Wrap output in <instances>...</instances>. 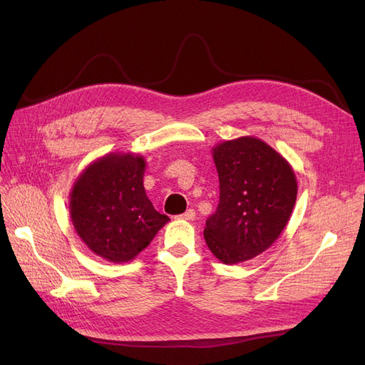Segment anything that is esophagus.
Segmentation results:
<instances>
[{
	"label": "esophagus",
	"mask_w": 365,
	"mask_h": 365,
	"mask_svg": "<svg viewBox=\"0 0 365 365\" xmlns=\"http://www.w3.org/2000/svg\"><path fill=\"white\" fill-rule=\"evenodd\" d=\"M195 216H196L195 210L189 208V210H187L185 213H182V215H180V216H176V219H182V220H193V219H195Z\"/></svg>",
	"instance_id": "esophagus-1"
}]
</instances>
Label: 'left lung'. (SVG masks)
Returning <instances> with one entry per match:
<instances>
[{
    "instance_id": "left-lung-1",
    "label": "left lung",
    "mask_w": 365,
    "mask_h": 365,
    "mask_svg": "<svg viewBox=\"0 0 365 365\" xmlns=\"http://www.w3.org/2000/svg\"><path fill=\"white\" fill-rule=\"evenodd\" d=\"M212 153L220 195L204 239L222 263H242L282 235L295 205L297 178L292 165L256 137L219 143Z\"/></svg>"
}]
</instances>
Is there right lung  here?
I'll return each mask as SVG.
<instances>
[{"label": "right lung", "instance_id": "right-lung-1", "mask_svg": "<svg viewBox=\"0 0 365 365\" xmlns=\"http://www.w3.org/2000/svg\"><path fill=\"white\" fill-rule=\"evenodd\" d=\"M146 160L132 152H111L77 176L70 193L76 233L98 257L113 263L134 260L169 217L146 196Z\"/></svg>", "mask_w": 365, "mask_h": 365}]
</instances>
